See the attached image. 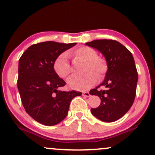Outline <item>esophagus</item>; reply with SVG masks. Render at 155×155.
<instances>
[{"label": "esophagus", "instance_id": "obj_1", "mask_svg": "<svg viewBox=\"0 0 155 155\" xmlns=\"http://www.w3.org/2000/svg\"><path fill=\"white\" fill-rule=\"evenodd\" d=\"M82 95L83 96H85V97H90V94L89 93V92H82Z\"/></svg>", "mask_w": 155, "mask_h": 155}]
</instances>
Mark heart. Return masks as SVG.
<instances>
[{
  "instance_id": "heart-1",
  "label": "heart",
  "mask_w": 155,
  "mask_h": 155,
  "mask_svg": "<svg viewBox=\"0 0 155 155\" xmlns=\"http://www.w3.org/2000/svg\"><path fill=\"white\" fill-rule=\"evenodd\" d=\"M76 57L87 62L85 72L87 73L81 78H70L68 84L70 88L76 90H85L92 87L97 81V75L101 78L107 70L104 60L98 58L97 53L92 48L82 46L74 51ZM53 69L58 77L66 79L71 73V67L68 61V54L64 53L56 58L53 63Z\"/></svg>"
}]
</instances>
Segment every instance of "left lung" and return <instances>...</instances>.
Segmentation results:
<instances>
[{"instance_id":"1","label":"left lung","mask_w":155,"mask_h":155,"mask_svg":"<svg viewBox=\"0 0 155 155\" xmlns=\"http://www.w3.org/2000/svg\"><path fill=\"white\" fill-rule=\"evenodd\" d=\"M85 45L95 48L105 58L107 71L104 81L90 91L101 100L92 114L102 121L112 122L124 116L132 107L136 95L138 75L131 52L114 40H95ZM100 86L104 90H97Z\"/></svg>"}]
</instances>
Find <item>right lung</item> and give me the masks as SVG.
Instances as JSON below:
<instances>
[{
	"label": "right lung",
	"mask_w": 155,
	"mask_h": 155,
	"mask_svg": "<svg viewBox=\"0 0 155 155\" xmlns=\"http://www.w3.org/2000/svg\"><path fill=\"white\" fill-rule=\"evenodd\" d=\"M76 43L46 41L30 46L19 59L18 89L22 104L31 117L44 125L65 119L73 98L82 92L62 91L65 85L53 69L58 56Z\"/></svg>",
	"instance_id": "right-lung-1"
}]
</instances>
